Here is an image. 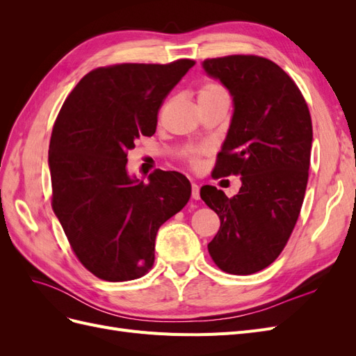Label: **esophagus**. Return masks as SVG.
Listing matches in <instances>:
<instances>
[{
	"mask_svg": "<svg viewBox=\"0 0 356 356\" xmlns=\"http://www.w3.org/2000/svg\"><path fill=\"white\" fill-rule=\"evenodd\" d=\"M191 197L195 200L200 199V187L197 184H195V182L191 184Z\"/></svg>",
	"mask_w": 356,
	"mask_h": 356,
	"instance_id": "obj_1",
	"label": "esophagus"
}]
</instances>
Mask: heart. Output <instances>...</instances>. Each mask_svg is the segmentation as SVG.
I'll return each instance as SVG.
<instances>
[{"label": "heart", "mask_w": 356, "mask_h": 356, "mask_svg": "<svg viewBox=\"0 0 356 356\" xmlns=\"http://www.w3.org/2000/svg\"><path fill=\"white\" fill-rule=\"evenodd\" d=\"M199 99H229V93L225 90L224 86L218 81H207L202 84L199 89ZM207 153V148H197L191 149L186 156V161L190 168H199L202 156Z\"/></svg>", "instance_id": "1"}]
</instances>
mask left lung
<instances>
[{
  "label": "left lung",
  "mask_w": 356,
  "mask_h": 356,
  "mask_svg": "<svg viewBox=\"0 0 356 356\" xmlns=\"http://www.w3.org/2000/svg\"><path fill=\"white\" fill-rule=\"evenodd\" d=\"M202 65L229 89L234 104L213 178L242 177L233 197L213 186L200 190L221 221L208 251L222 272L252 275L276 260L298 220L309 178L312 118L294 80L272 60L232 55Z\"/></svg>",
  "instance_id": "1"
}]
</instances>
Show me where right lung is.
I'll return each instance as SVG.
<instances>
[{
  "label": "right lung",
  "mask_w": 356,
  "mask_h": 356,
  "mask_svg": "<svg viewBox=\"0 0 356 356\" xmlns=\"http://www.w3.org/2000/svg\"><path fill=\"white\" fill-rule=\"evenodd\" d=\"M191 59L117 63L86 74L53 126L51 208L79 261L96 277L132 281L154 264L160 225L186 207L190 181L156 170L127 174V152L156 132L161 104L195 65Z\"/></svg>",
  "instance_id": "right-lung-1"
}]
</instances>
